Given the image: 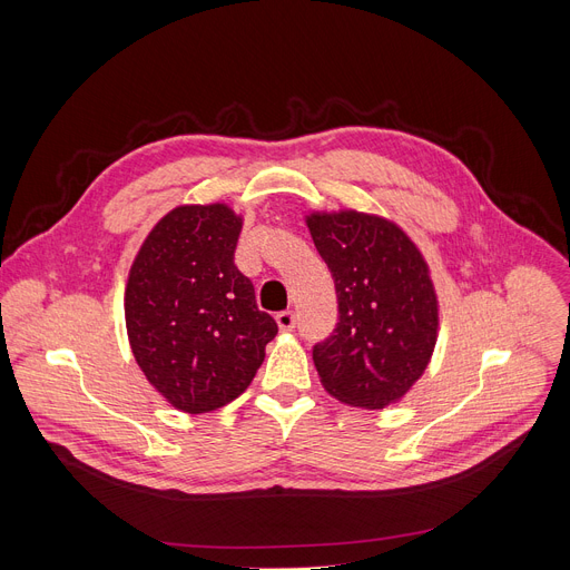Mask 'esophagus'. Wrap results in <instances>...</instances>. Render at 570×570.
<instances>
[{
	"label": "esophagus",
	"instance_id": "obj_1",
	"mask_svg": "<svg viewBox=\"0 0 570 570\" xmlns=\"http://www.w3.org/2000/svg\"><path fill=\"white\" fill-rule=\"evenodd\" d=\"M277 325H279V331L282 333H291L293 331V327H295V314L293 312H279L277 314Z\"/></svg>",
	"mask_w": 570,
	"mask_h": 570
}]
</instances>
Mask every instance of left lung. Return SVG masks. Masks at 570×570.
<instances>
[{"mask_svg":"<svg viewBox=\"0 0 570 570\" xmlns=\"http://www.w3.org/2000/svg\"><path fill=\"white\" fill-rule=\"evenodd\" d=\"M314 245L335 279L340 321L312 355L321 385L342 404H397L432 361L439 297L430 265L402 226L381 215L314 209Z\"/></svg>","mask_w":570,"mask_h":570,"instance_id":"8db88e82","label":"left lung"}]
</instances>
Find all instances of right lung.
<instances>
[{"instance_id":"obj_1","label":"right lung","mask_w":570,"mask_h":570,"mask_svg":"<svg viewBox=\"0 0 570 570\" xmlns=\"http://www.w3.org/2000/svg\"><path fill=\"white\" fill-rule=\"evenodd\" d=\"M243 215L226 203L177 205L147 233L125 288L129 346L177 411L209 413L247 391L277 335L233 263Z\"/></svg>"}]
</instances>
